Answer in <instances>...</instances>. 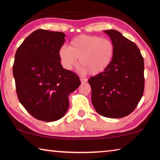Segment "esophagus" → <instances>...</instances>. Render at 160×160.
Masks as SVG:
<instances>
[{"label": "esophagus", "instance_id": "1", "mask_svg": "<svg viewBox=\"0 0 160 160\" xmlns=\"http://www.w3.org/2000/svg\"><path fill=\"white\" fill-rule=\"evenodd\" d=\"M80 81H81V82H82V84L85 83L87 82V79H84V78H80Z\"/></svg>", "mask_w": 160, "mask_h": 160}]
</instances>
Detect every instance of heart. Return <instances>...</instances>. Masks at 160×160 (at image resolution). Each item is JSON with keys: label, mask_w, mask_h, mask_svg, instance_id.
Masks as SVG:
<instances>
[{"label": "heart", "mask_w": 160, "mask_h": 160, "mask_svg": "<svg viewBox=\"0 0 160 160\" xmlns=\"http://www.w3.org/2000/svg\"><path fill=\"white\" fill-rule=\"evenodd\" d=\"M115 46L109 39L96 35H80L74 38L69 47L64 45L58 51L61 65L67 70L78 64L82 71L92 76L104 72L112 64Z\"/></svg>", "instance_id": "1"}]
</instances>
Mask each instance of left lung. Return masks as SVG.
<instances>
[{
  "label": "left lung",
  "mask_w": 160,
  "mask_h": 160,
  "mask_svg": "<svg viewBox=\"0 0 160 160\" xmlns=\"http://www.w3.org/2000/svg\"><path fill=\"white\" fill-rule=\"evenodd\" d=\"M104 32L115 46V55L107 70L88 80L92 102L100 115L123 118L133 112L143 95L144 59L137 45L120 32Z\"/></svg>",
  "instance_id": "8db88e82"
}]
</instances>
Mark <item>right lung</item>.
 Masks as SVG:
<instances>
[{"mask_svg": "<svg viewBox=\"0 0 160 160\" xmlns=\"http://www.w3.org/2000/svg\"><path fill=\"white\" fill-rule=\"evenodd\" d=\"M65 37L63 32L37 29L15 53L12 72L18 99L38 120L51 122L63 117L68 95L81 84L76 73L61 64L58 51Z\"/></svg>", "mask_w": 160, "mask_h": 160, "instance_id": "right-lung-1", "label": "right lung"}]
</instances>
